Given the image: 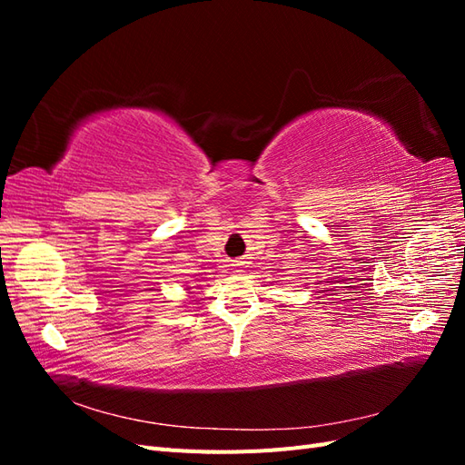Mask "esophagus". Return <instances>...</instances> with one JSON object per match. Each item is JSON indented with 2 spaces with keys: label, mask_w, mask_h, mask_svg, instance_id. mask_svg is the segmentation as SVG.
I'll return each instance as SVG.
<instances>
[{
  "label": "esophagus",
  "mask_w": 465,
  "mask_h": 465,
  "mask_svg": "<svg viewBox=\"0 0 465 465\" xmlns=\"http://www.w3.org/2000/svg\"><path fill=\"white\" fill-rule=\"evenodd\" d=\"M232 265H234V267H241V265H242V262H234Z\"/></svg>",
  "instance_id": "obj_1"
}]
</instances>
